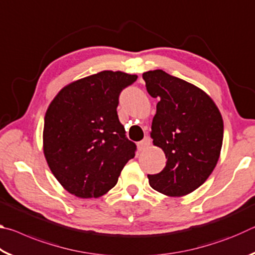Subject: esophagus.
Here are the masks:
<instances>
[{
    "instance_id": "34e87169",
    "label": "esophagus",
    "mask_w": 255,
    "mask_h": 255,
    "mask_svg": "<svg viewBox=\"0 0 255 255\" xmlns=\"http://www.w3.org/2000/svg\"><path fill=\"white\" fill-rule=\"evenodd\" d=\"M137 146H138V149H139V150H144L146 148H148L150 146V139L148 137H145L143 140L139 141V143L137 144Z\"/></svg>"
}]
</instances>
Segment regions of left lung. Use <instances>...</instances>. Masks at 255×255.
Wrapping results in <instances>:
<instances>
[{
  "label": "left lung",
  "mask_w": 255,
  "mask_h": 255,
  "mask_svg": "<svg viewBox=\"0 0 255 255\" xmlns=\"http://www.w3.org/2000/svg\"><path fill=\"white\" fill-rule=\"evenodd\" d=\"M156 114L150 137L167 158L157 174L147 175L149 185L167 197L195 191L213 173L223 145L221 111L204 90L162 70L145 72Z\"/></svg>",
  "instance_id": "obj_1"
}]
</instances>
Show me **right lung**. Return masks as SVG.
<instances>
[{
  "instance_id": "obj_1",
  "label": "right lung",
  "mask_w": 255,
  "mask_h": 255,
  "mask_svg": "<svg viewBox=\"0 0 255 255\" xmlns=\"http://www.w3.org/2000/svg\"><path fill=\"white\" fill-rule=\"evenodd\" d=\"M137 80L124 72L102 71L73 81L46 111L42 148L62 187L83 199L111 190L136 145L125 137L117 107L122 90Z\"/></svg>"
}]
</instances>
